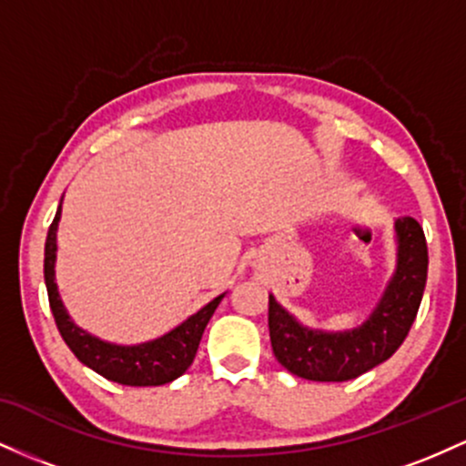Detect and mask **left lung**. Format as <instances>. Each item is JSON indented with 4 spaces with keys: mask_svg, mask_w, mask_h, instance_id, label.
<instances>
[{
    "mask_svg": "<svg viewBox=\"0 0 466 466\" xmlns=\"http://www.w3.org/2000/svg\"><path fill=\"white\" fill-rule=\"evenodd\" d=\"M399 238L397 274L370 318L349 333L309 330L269 296L271 349L280 366L309 381H349L397 352L408 337L427 280V240L411 217L394 223Z\"/></svg>",
    "mask_w": 466,
    "mask_h": 466,
    "instance_id": "8db88e82",
    "label": "left lung"
}]
</instances>
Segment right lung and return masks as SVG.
Instances as JSON below:
<instances>
[{
    "instance_id": "right-lung-1",
    "label": "right lung",
    "mask_w": 466,
    "mask_h": 466,
    "mask_svg": "<svg viewBox=\"0 0 466 466\" xmlns=\"http://www.w3.org/2000/svg\"><path fill=\"white\" fill-rule=\"evenodd\" d=\"M58 218H61V206H58L55 221L47 229L44 276L47 300H50L56 329L63 339H66L69 350L76 355L80 363L92 368L94 372L103 374L109 381L122 383V386H164V383H170L173 379L181 377L190 368L192 360H195L203 330H206L223 296L208 302L201 311L190 315L184 324H179L177 329L159 337V339L147 341V344L140 346L106 344L98 337H92L85 333L83 329H78L69 319L66 307H63L61 298H58L55 282Z\"/></svg>"
}]
</instances>
